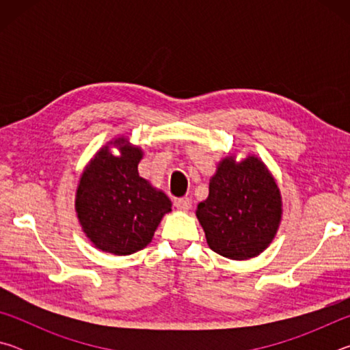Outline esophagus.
<instances>
[{"label":"esophagus","mask_w":350,"mask_h":350,"mask_svg":"<svg viewBox=\"0 0 350 350\" xmlns=\"http://www.w3.org/2000/svg\"><path fill=\"white\" fill-rule=\"evenodd\" d=\"M176 206H177V210H180V211H188L189 208H191V199H188V198L177 199Z\"/></svg>","instance_id":"34e87169"}]
</instances>
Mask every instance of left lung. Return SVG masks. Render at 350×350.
<instances>
[{
    "label": "left lung",
    "instance_id": "obj_1",
    "mask_svg": "<svg viewBox=\"0 0 350 350\" xmlns=\"http://www.w3.org/2000/svg\"><path fill=\"white\" fill-rule=\"evenodd\" d=\"M206 244L224 258L259 256L275 239L282 219V198L273 174L258 156L217 163L208 198L198 205Z\"/></svg>",
    "mask_w": 350,
    "mask_h": 350
}]
</instances>
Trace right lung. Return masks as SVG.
Segmentation results:
<instances>
[{
    "label": "right lung",
    "mask_w": 350,
    "mask_h": 350,
    "mask_svg": "<svg viewBox=\"0 0 350 350\" xmlns=\"http://www.w3.org/2000/svg\"><path fill=\"white\" fill-rule=\"evenodd\" d=\"M142 157L140 146L118 135L94 154L80 176L77 217L91 244L105 253L126 256L145 248L173 206L162 189L140 177Z\"/></svg>",
    "instance_id": "right-lung-1"
}]
</instances>
